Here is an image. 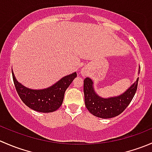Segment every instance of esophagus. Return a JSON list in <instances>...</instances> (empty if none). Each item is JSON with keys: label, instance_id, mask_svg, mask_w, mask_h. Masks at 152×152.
<instances>
[{"label": "esophagus", "instance_id": "esophagus-1", "mask_svg": "<svg viewBox=\"0 0 152 152\" xmlns=\"http://www.w3.org/2000/svg\"><path fill=\"white\" fill-rule=\"evenodd\" d=\"M81 73H82V75L83 76H86V74H87V73H86V72L85 71V70H82V71H81Z\"/></svg>", "mask_w": 152, "mask_h": 152}]
</instances>
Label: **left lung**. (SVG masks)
Segmentation results:
<instances>
[{
	"instance_id": "8db88e82",
	"label": "left lung",
	"mask_w": 152,
	"mask_h": 152,
	"mask_svg": "<svg viewBox=\"0 0 152 152\" xmlns=\"http://www.w3.org/2000/svg\"><path fill=\"white\" fill-rule=\"evenodd\" d=\"M139 67L138 73H140ZM138 79L125 92L117 96L102 98L96 93L93 87V81L89 77L84 80V94L85 106L93 115L101 118H111L123 113L135 95Z\"/></svg>"
}]
</instances>
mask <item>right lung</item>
Returning <instances> with one entry per match:
<instances>
[{"instance_id": "add662e5", "label": "right lung", "mask_w": 152, "mask_h": 152, "mask_svg": "<svg viewBox=\"0 0 152 152\" xmlns=\"http://www.w3.org/2000/svg\"><path fill=\"white\" fill-rule=\"evenodd\" d=\"M12 72L14 84L20 98L24 104L37 112L52 113L62 105L65 90L77 76L76 72L64 76L50 87L41 90L28 88L18 82Z\"/></svg>"}]
</instances>
